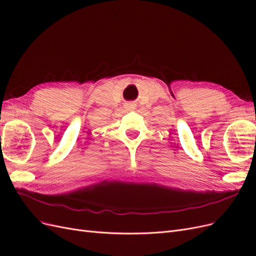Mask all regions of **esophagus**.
Here are the masks:
<instances>
[{
    "instance_id": "1",
    "label": "esophagus",
    "mask_w": 256,
    "mask_h": 256,
    "mask_svg": "<svg viewBox=\"0 0 256 256\" xmlns=\"http://www.w3.org/2000/svg\"><path fill=\"white\" fill-rule=\"evenodd\" d=\"M136 104L134 102H131L125 104V106H125V109H126L127 111H132V110L136 109Z\"/></svg>"
}]
</instances>
